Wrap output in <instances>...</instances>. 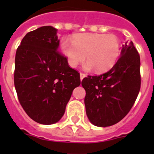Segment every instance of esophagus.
<instances>
[{"mask_svg": "<svg viewBox=\"0 0 154 154\" xmlns=\"http://www.w3.org/2000/svg\"><path fill=\"white\" fill-rule=\"evenodd\" d=\"M85 77H86V75L85 74V73H82V72H81V73H80V78H81V81H82V80H83V78H85Z\"/></svg>", "mask_w": 154, "mask_h": 154, "instance_id": "esophagus-1", "label": "esophagus"}]
</instances>
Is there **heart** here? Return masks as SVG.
<instances>
[{
	"label": "heart",
	"instance_id": "heart-1",
	"mask_svg": "<svg viewBox=\"0 0 154 154\" xmlns=\"http://www.w3.org/2000/svg\"><path fill=\"white\" fill-rule=\"evenodd\" d=\"M60 48L70 67H77L86 57L85 69H95L97 72L110 69L121 53L117 36L103 33H77L72 36V42L63 39Z\"/></svg>",
	"mask_w": 154,
	"mask_h": 154
}]
</instances>
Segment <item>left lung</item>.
<instances>
[{
	"label": "left lung",
	"instance_id": "left-lung-1",
	"mask_svg": "<svg viewBox=\"0 0 154 154\" xmlns=\"http://www.w3.org/2000/svg\"><path fill=\"white\" fill-rule=\"evenodd\" d=\"M140 56L134 43L126 42L111 69L82 80V86L86 92V114L92 124L111 126L126 116L140 91Z\"/></svg>",
	"mask_w": 154,
	"mask_h": 154
}]
</instances>
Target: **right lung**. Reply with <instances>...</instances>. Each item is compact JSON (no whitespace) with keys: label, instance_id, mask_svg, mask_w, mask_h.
I'll list each match as a JSON object with an SVG mask.
<instances>
[{"label":"right lung","instance_id":"1","mask_svg":"<svg viewBox=\"0 0 154 154\" xmlns=\"http://www.w3.org/2000/svg\"><path fill=\"white\" fill-rule=\"evenodd\" d=\"M57 29L42 26L28 32L17 49L14 85L28 116L37 123L52 125L60 120L80 74L58 51Z\"/></svg>","mask_w":154,"mask_h":154}]
</instances>
